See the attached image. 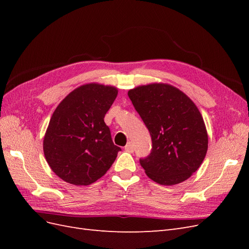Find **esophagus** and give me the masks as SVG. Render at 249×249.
<instances>
[{
    "mask_svg": "<svg viewBox=\"0 0 249 249\" xmlns=\"http://www.w3.org/2000/svg\"><path fill=\"white\" fill-rule=\"evenodd\" d=\"M124 149L126 150V152L129 153H133L134 152V145L132 142H127V144L124 146Z\"/></svg>",
    "mask_w": 249,
    "mask_h": 249,
    "instance_id": "34e87169",
    "label": "esophagus"
}]
</instances>
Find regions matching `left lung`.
<instances>
[{"mask_svg":"<svg viewBox=\"0 0 249 249\" xmlns=\"http://www.w3.org/2000/svg\"><path fill=\"white\" fill-rule=\"evenodd\" d=\"M127 95L152 137L150 154L139 159L147 177L166 186L189 178L208 149V134L197 107L167 84L139 86Z\"/></svg>","mask_w":249,"mask_h":249,"instance_id":"left-lung-1","label":"left lung"}]
</instances>
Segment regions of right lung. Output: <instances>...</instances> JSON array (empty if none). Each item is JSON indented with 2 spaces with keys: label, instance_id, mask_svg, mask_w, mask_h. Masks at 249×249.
<instances>
[{
  "label": "right lung",
  "instance_id": "1",
  "mask_svg": "<svg viewBox=\"0 0 249 249\" xmlns=\"http://www.w3.org/2000/svg\"><path fill=\"white\" fill-rule=\"evenodd\" d=\"M116 96L114 87L83 85L67 95L53 113L43 152L52 170L66 183H94L108 171L122 150L114 145L104 122Z\"/></svg>",
  "mask_w": 249,
  "mask_h": 249
}]
</instances>
